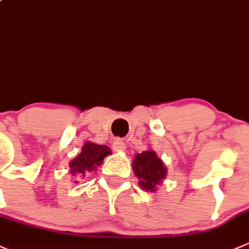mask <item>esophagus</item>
Masks as SVG:
<instances>
[{"label": "esophagus", "instance_id": "1", "mask_svg": "<svg viewBox=\"0 0 249 249\" xmlns=\"http://www.w3.org/2000/svg\"><path fill=\"white\" fill-rule=\"evenodd\" d=\"M113 149L114 151H125L126 149V144L124 143V141L120 139H115L113 141Z\"/></svg>", "mask_w": 249, "mask_h": 249}]
</instances>
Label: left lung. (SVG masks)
Masks as SVG:
<instances>
[{
	"label": "left lung",
	"mask_w": 249,
	"mask_h": 249,
	"mask_svg": "<svg viewBox=\"0 0 249 249\" xmlns=\"http://www.w3.org/2000/svg\"><path fill=\"white\" fill-rule=\"evenodd\" d=\"M134 173L140 178L139 185L147 191H156V186L161 182L166 175V169L163 161L153 151H144L137 153L134 159Z\"/></svg>",
	"instance_id": "left-lung-1"
}]
</instances>
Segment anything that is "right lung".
Returning a JSON list of instances; mask_svg holds the SVG:
<instances>
[{
    "label": "right lung",
    "instance_id": "obj_1",
    "mask_svg": "<svg viewBox=\"0 0 249 249\" xmlns=\"http://www.w3.org/2000/svg\"><path fill=\"white\" fill-rule=\"evenodd\" d=\"M110 154L109 147L105 144H96L86 142L81 149V153L71 163V173L78 176H85L90 171L95 170L96 166L102 164L103 158Z\"/></svg>",
    "mask_w": 249,
    "mask_h": 249
}]
</instances>
